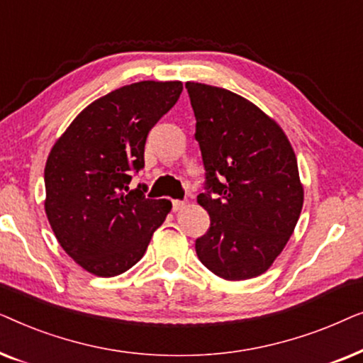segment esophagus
<instances>
[{
  "mask_svg": "<svg viewBox=\"0 0 363 363\" xmlns=\"http://www.w3.org/2000/svg\"><path fill=\"white\" fill-rule=\"evenodd\" d=\"M172 206H173V211H178V210H182L183 206H185V201H182V200H173V201H172Z\"/></svg>",
  "mask_w": 363,
  "mask_h": 363,
  "instance_id": "1",
  "label": "esophagus"
}]
</instances>
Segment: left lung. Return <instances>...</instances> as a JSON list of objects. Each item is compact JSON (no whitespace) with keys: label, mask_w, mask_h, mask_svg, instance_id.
Wrapping results in <instances>:
<instances>
[{"label":"left lung","mask_w":363,"mask_h":363,"mask_svg":"<svg viewBox=\"0 0 363 363\" xmlns=\"http://www.w3.org/2000/svg\"><path fill=\"white\" fill-rule=\"evenodd\" d=\"M205 167L198 203L210 230L195 250L226 281L269 269L299 220L304 190L289 140L255 104L226 89L186 82Z\"/></svg>","instance_id":"left-lung-1"}]
</instances>
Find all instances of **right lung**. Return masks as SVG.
<instances>
[{
    "label": "right lung",
    "instance_id": "obj_1",
    "mask_svg": "<svg viewBox=\"0 0 363 363\" xmlns=\"http://www.w3.org/2000/svg\"><path fill=\"white\" fill-rule=\"evenodd\" d=\"M183 84L142 81L87 106L54 143L44 168L46 215L62 250L84 269L118 276L145 255L168 200L130 190L145 165L150 128L175 106Z\"/></svg>",
    "mask_w": 363,
    "mask_h": 363
}]
</instances>
